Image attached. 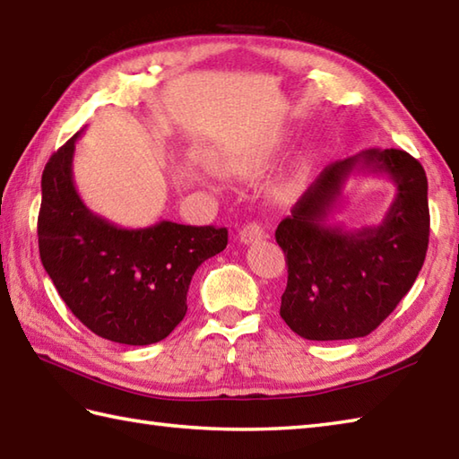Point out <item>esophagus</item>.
<instances>
[{
	"mask_svg": "<svg viewBox=\"0 0 459 459\" xmlns=\"http://www.w3.org/2000/svg\"><path fill=\"white\" fill-rule=\"evenodd\" d=\"M264 238V229H262L260 222H248L247 227H242V230L238 232V240L242 245H256Z\"/></svg>",
	"mask_w": 459,
	"mask_h": 459,
	"instance_id": "obj_1",
	"label": "esophagus"
}]
</instances>
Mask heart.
Here are the masks:
<instances>
[{"instance_id":"heart-1","label":"heart","mask_w":459,"mask_h":459,"mask_svg":"<svg viewBox=\"0 0 459 459\" xmlns=\"http://www.w3.org/2000/svg\"><path fill=\"white\" fill-rule=\"evenodd\" d=\"M309 171H311V160L304 158L296 165V169H294V173H291V178L284 185H281V187L276 189V193H274L276 201L288 203L291 199H296L298 195L301 193V189H304Z\"/></svg>"}]
</instances>
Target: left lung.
<instances>
[{
  "label": "left lung",
  "mask_w": 459,
  "mask_h": 459,
  "mask_svg": "<svg viewBox=\"0 0 459 459\" xmlns=\"http://www.w3.org/2000/svg\"><path fill=\"white\" fill-rule=\"evenodd\" d=\"M359 172L388 177L397 195L378 225L347 231L328 221L350 175ZM428 237V179L411 153L370 148L327 165L278 224L288 264L281 319L309 341L368 335L412 288Z\"/></svg>",
  "instance_id": "8db88e82"
}]
</instances>
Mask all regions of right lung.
Wrapping results in <instances>:
<instances>
[{
    "label": "right lung",
    "mask_w": 459,
    "mask_h": 459,
    "mask_svg": "<svg viewBox=\"0 0 459 459\" xmlns=\"http://www.w3.org/2000/svg\"><path fill=\"white\" fill-rule=\"evenodd\" d=\"M74 134L47 161L37 235L43 268L68 309L92 333L152 345L187 314L191 278L227 248V229L160 221L122 229L92 212L73 179Z\"/></svg>",
    "instance_id": "add662e5"
}]
</instances>
